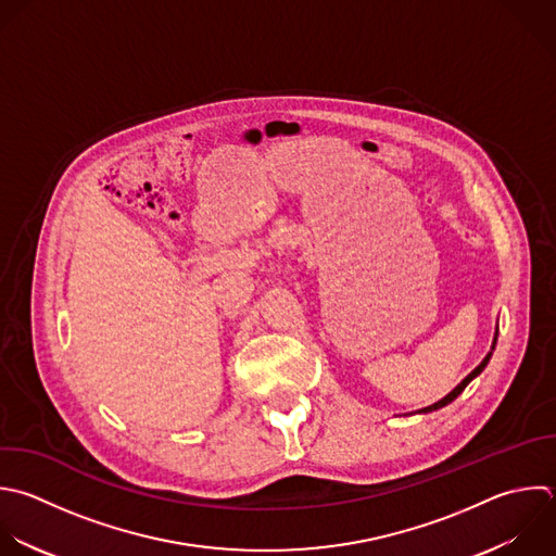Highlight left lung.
I'll return each mask as SVG.
<instances>
[{
  "mask_svg": "<svg viewBox=\"0 0 556 556\" xmlns=\"http://www.w3.org/2000/svg\"><path fill=\"white\" fill-rule=\"evenodd\" d=\"M495 343H497V328H495V334H493V343H491V350H489V352H486V356L480 361V365H478V367H476L471 374H467V376H465V378H463V380H460V382H458V384H456V387H454V389H452V391H450L445 397H441L439 402H434V404H430V406H424V408H419V410H415V413H419V415H426V413L439 410V408L447 406L450 402H454V400H456V397H458V395L465 391V387H467V384H469V382H471V380H473V378H476V376H478V374H480V371L486 367V363H489V358H491V354H493V350H495ZM410 415H413V413H410Z\"/></svg>",
  "mask_w": 556,
  "mask_h": 556,
  "instance_id": "1",
  "label": "left lung"
}]
</instances>
